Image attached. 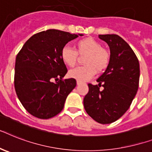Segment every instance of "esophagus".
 I'll use <instances>...</instances> for the list:
<instances>
[{
	"mask_svg": "<svg viewBox=\"0 0 152 152\" xmlns=\"http://www.w3.org/2000/svg\"><path fill=\"white\" fill-rule=\"evenodd\" d=\"M76 83H77V85H80V84H81V82H80V81H79V80H77Z\"/></svg>",
	"mask_w": 152,
	"mask_h": 152,
	"instance_id": "esophagus-1",
	"label": "esophagus"
}]
</instances>
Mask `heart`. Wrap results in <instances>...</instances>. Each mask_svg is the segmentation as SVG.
Wrapping results in <instances>:
<instances>
[{
	"mask_svg": "<svg viewBox=\"0 0 152 152\" xmlns=\"http://www.w3.org/2000/svg\"><path fill=\"white\" fill-rule=\"evenodd\" d=\"M76 51L70 47L65 46L61 51L62 61L70 67H73L76 64L77 53L80 55H87L83 60L85 65L69 71V75L72 78L84 82L92 78L96 72L100 73L104 71L109 65L110 53L94 38L88 37L78 40L76 44Z\"/></svg>",
	"mask_w": 152,
	"mask_h": 152,
	"instance_id": "b5f03b06",
	"label": "heart"
}]
</instances>
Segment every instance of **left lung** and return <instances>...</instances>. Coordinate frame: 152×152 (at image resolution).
Here are the masks:
<instances>
[{
    "mask_svg": "<svg viewBox=\"0 0 152 152\" xmlns=\"http://www.w3.org/2000/svg\"><path fill=\"white\" fill-rule=\"evenodd\" d=\"M99 38L110 48V62L97 80L98 84H88L83 105L96 122L109 124L129 109L138 90L140 65L134 50L119 36L105 34Z\"/></svg>",
    "mask_w": 152,
    "mask_h": 152,
    "instance_id": "left-lung-1",
    "label": "left lung"
}]
</instances>
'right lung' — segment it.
<instances>
[{
    "mask_svg": "<svg viewBox=\"0 0 152 152\" xmlns=\"http://www.w3.org/2000/svg\"><path fill=\"white\" fill-rule=\"evenodd\" d=\"M83 34L58 29L36 33L16 56L15 89L26 111L39 119L52 118L63 109L69 94L76 86L75 79H65L67 69L61 58L68 42Z\"/></svg>",
    "mask_w": 152,
    "mask_h": 152,
    "instance_id": "right-lung-1",
    "label": "right lung"
}]
</instances>
